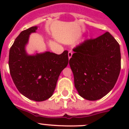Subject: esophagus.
Here are the masks:
<instances>
[{"label": "esophagus", "instance_id": "esophagus-1", "mask_svg": "<svg viewBox=\"0 0 129 129\" xmlns=\"http://www.w3.org/2000/svg\"><path fill=\"white\" fill-rule=\"evenodd\" d=\"M68 59H70V58L72 57V52H68Z\"/></svg>", "mask_w": 129, "mask_h": 129}]
</instances>
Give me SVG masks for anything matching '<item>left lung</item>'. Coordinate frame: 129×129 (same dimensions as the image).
<instances>
[{"instance_id":"obj_1","label":"left lung","mask_w":129,"mask_h":129,"mask_svg":"<svg viewBox=\"0 0 129 129\" xmlns=\"http://www.w3.org/2000/svg\"><path fill=\"white\" fill-rule=\"evenodd\" d=\"M73 51L69 64L79 94L90 101L102 98L113 88L119 75V43L107 31L85 40Z\"/></svg>"}]
</instances>
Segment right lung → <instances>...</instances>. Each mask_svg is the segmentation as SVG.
Listing matches in <instances>:
<instances>
[{
  "mask_svg": "<svg viewBox=\"0 0 129 129\" xmlns=\"http://www.w3.org/2000/svg\"><path fill=\"white\" fill-rule=\"evenodd\" d=\"M37 29V26H33L19 34L10 48L8 63L18 90L29 100L43 101L53 94L59 75L68 65V52L27 54L25 46L29 36Z\"/></svg>",
  "mask_w": 129,
  "mask_h": 129,
  "instance_id": "1",
  "label": "right lung"
}]
</instances>
